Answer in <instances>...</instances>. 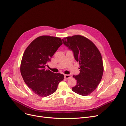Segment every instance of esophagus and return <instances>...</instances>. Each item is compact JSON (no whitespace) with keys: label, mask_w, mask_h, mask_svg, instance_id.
I'll return each mask as SVG.
<instances>
[{"label":"esophagus","mask_w":126,"mask_h":126,"mask_svg":"<svg viewBox=\"0 0 126 126\" xmlns=\"http://www.w3.org/2000/svg\"><path fill=\"white\" fill-rule=\"evenodd\" d=\"M71 77H72V76L70 75H65L64 76V78L66 79H68Z\"/></svg>","instance_id":"1"}]
</instances>
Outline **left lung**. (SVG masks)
Listing matches in <instances>:
<instances>
[{
    "label": "left lung",
    "mask_w": 126,
    "mask_h": 126,
    "mask_svg": "<svg viewBox=\"0 0 126 126\" xmlns=\"http://www.w3.org/2000/svg\"><path fill=\"white\" fill-rule=\"evenodd\" d=\"M64 44L74 52L77 62H79L80 74L73 76L77 84L72 91L82 96L94 92L99 84L103 73L101 53L94 44L80 35L64 37Z\"/></svg>",
    "instance_id": "obj_1"
}]
</instances>
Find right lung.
<instances>
[{"label":"right lung","mask_w":126,"mask_h":126,"mask_svg":"<svg viewBox=\"0 0 126 126\" xmlns=\"http://www.w3.org/2000/svg\"><path fill=\"white\" fill-rule=\"evenodd\" d=\"M63 44L61 38L49 35L37 37L27 47L20 70L25 83L34 94L46 97L55 92L64 75L46 70L47 62Z\"/></svg>","instance_id":"1"}]
</instances>
